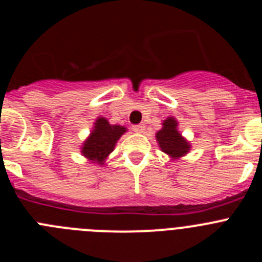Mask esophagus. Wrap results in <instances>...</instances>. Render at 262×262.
Returning <instances> with one entry per match:
<instances>
[{"label": "esophagus", "mask_w": 262, "mask_h": 262, "mask_svg": "<svg viewBox=\"0 0 262 262\" xmlns=\"http://www.w3.org/2000/svg\"><path fill=\"white\" fill-rule=\"evenodd\" d=\"M133 129L135 131V133H143L145 129V126L144 124H136V126L133 127Z\"/></svg>", "instance_id": "34e87169"}]
</instances>
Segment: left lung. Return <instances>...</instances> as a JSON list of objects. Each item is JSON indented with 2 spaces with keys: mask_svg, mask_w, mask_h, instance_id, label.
Instances as JSON below:
<instances>
[{
  "mask_svg": "<svg viewBox=\"0 0 262 262\" xmlns=\"http://www.w3.org/2000/svg\"><path fill=\"white\" fill-rule=\"evenodd\" d=\"M163 127L156 133V140L161 152L168 155L172 160L181 159L190 151V143L178 131V122L174 117H168L163 120Z\"/></svg>",
  "mask_w": 262,
  "mask_h": 262,
  "instance_id": "left-lung-1",
  "label": "left lung"
}]
</instances>
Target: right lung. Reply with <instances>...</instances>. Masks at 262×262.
Masks as SVG:
<instances>
[{"instance_id":"obj_1","label":"right lung","mask_w":262,"mask_h":262,"mask_svg":"<svg viewBox=\"0 0 262 262\" xmlns=\"http://www.w3.org/2000/svg\"><path fill=\"white\" fill-rule=\"evenodd\" d=\"M124 133H127L126 127L110 124L105 117H98L89 136L81 145V155L90 163L105 165L106 160Z\"/></svg>"}]
</instances>
